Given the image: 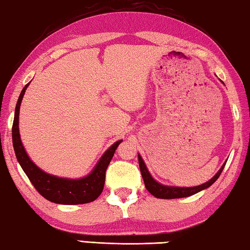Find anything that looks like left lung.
Listing matches in <instances>:
<instances>
[{"instance_id": "left-lung-1", "label": "left lung", "mask_w": 250, "mask_h": 250, "mask_svg": "<svg viewBox=\"0 0 250 250\" xmlns=\"http://www.w3.org/2000/svg\"><path fill=\"white\" fill-rule=\"evenodd\" d=\"M138 159H139V167L142 175V179L145 181V186L148 191L151 193L152 196L156 198H160V199H176V198H184L195 195V193L201 191L206 188L210 187V186L215 182L218 178H219L221 171L225 168V165L220 168L219 171L216 173V176L211 178L210 180L206 182L204 185L196 186V187H189V188H181V187H168V186H164L157 182L150 175L148 169H146V165L140 154H138Z\"/></svg>"}]
</instances>
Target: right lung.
I'll return each instance as SVG.
<instances>
[{"label":"right lung","mask_w":250,"mask_h":250,"mask_svg":"<svg viewBox=\"0 0 250 250\" xmlns=\"http://www.w3.org/2000/svg\"><path fill=\"white\" fill-rule=\"evenodd\" d=\"M29 84L30 83H27L20 94L17 106H15L13 126H12V140H13L15 156L19 164L21 165L25 175L32 182L40 195L49 201L61 205H80L96 200L104 190L106 168L122 140H119L111 146L99 160L93 171L82 179H65V178L47 175L31 161L25 152L19 133L20 105Z\"/></svg>","instance_id":"1"}]
</instances>
